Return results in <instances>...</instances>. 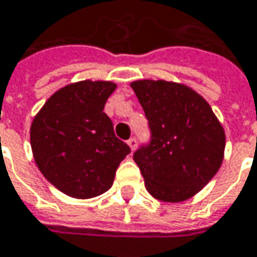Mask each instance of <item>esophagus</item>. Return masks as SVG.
Returning a JSON list of instances; mask_svg holds the SVG:
<instances>
[{
    "mask_svg": "<svg viewBox=\"0 0 257 257\" xmlns=\"http://www.w3.org/2000/svg\"><path fill=\"white\" fill-rule=\"evenodd\" d=\"M128 146L131 147V150H135V147H137V138H129L128 140Z\"/></svg>",
    "mask_w": 257,
    "mask_h": 257,
    "instance_id": "1",
    "label": "esophagus"
}]
</instances>
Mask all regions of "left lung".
Listing matches in <instances>:
<instances>
[{
  "label": "left lung",
  "instance_id": "left-lung-1",
  "mask_svg": "<svg viewBox=\"0 0 257 257\" xmlns=\"http://www.w3.org/2000/svg\"><path fill=\"white\" fill-rule=\"evenodd\" d=\"M146 113L150 141L134 153L153 197H193L221 168L225 132L207 101L191 88L166 81L131 83Z\"/></svg>",
  "mask_w": 257,
  "mask_h": 257
}]
</instances>
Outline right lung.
Wrapping results in <instances>:
<instances>
[{
    "label": "right lung",
    "mask_w": 257,
    "mask_h": 257,
    "mask_svg": "<svg viewBox=\"0 0 257 257\" xmlns=\"http://www.w3.org/2000/svg\"><path fill=\"white\" fill-rule=\"evenodd\" d=\"M114 89L105 81L67 85L47 100L32 122L31 146L39 171L70 197L105 193L131 153L103 111Z\"/></svg>",
    "instance_id": "1"
}]
</instances>
